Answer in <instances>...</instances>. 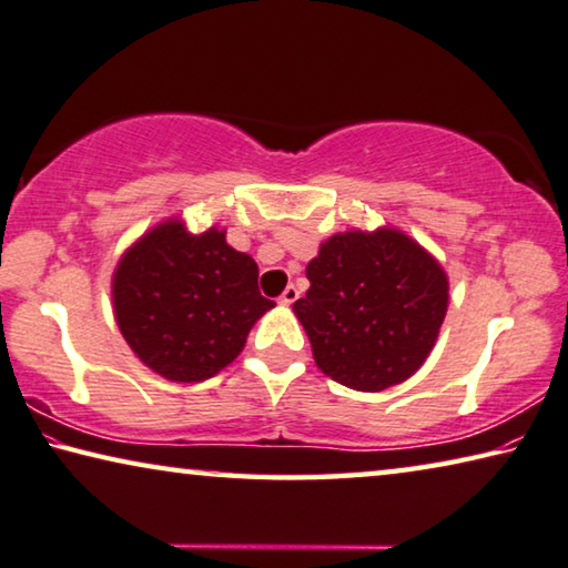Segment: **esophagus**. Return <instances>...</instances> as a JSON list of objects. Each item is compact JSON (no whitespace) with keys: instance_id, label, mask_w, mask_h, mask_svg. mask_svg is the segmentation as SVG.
<instances>
[{"instance_id":"34e87169","label":"esophagus","mask_w":568,"mask_h":568,"mask_svg":"<svg viewBox=\"0 0 568 568\" xmlns=\"http://www.w3.org/2000/svg\"><path fill=\"white\" fill-rule=\"evenodd\" d=\"M296 300H300V290H296V286H286V290H284V294H282V296H278V302H282V304H286V306H290V304H294Z\"/></svg>"}]
</instances>
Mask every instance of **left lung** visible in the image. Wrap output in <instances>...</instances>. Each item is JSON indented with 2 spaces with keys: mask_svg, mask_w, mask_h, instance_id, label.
<instances>
[{
  "mask_svg": "<svg viewBox=\"0 0 568 568\" xmlns=\"http://www.w3.org/2000/svg\"><path fill=\"white\" fill-rule=\"evenodd\" d=\"M294 314L334 383L379 393L420 369L448 312V276L397 229L345 231L306 264Z\"/></svg>",
  "mask_w": 568,
  "mask_h": 568,
  "instance_id": "left-lung-1",
  "label": "left lung"
}]
</instances>
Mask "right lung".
Instances as JSON below:
<instances>
[{
    "mask_svg": "<svg viewBox=\"0 0 568 568\" xmlns=\"http://www.w3.org/2000/svg\"><path fill=\"white\" fill-rule=\"evenodd\" d=\"M115 322L145 367L173 383H201L231 365L248 329L274 306L258 266L216 226L193 236L183 221L158 223L113 274Z\"/></svg>",
    "mask_w": 568,
    "mask_h": 568,
    "instance_id": "add662e5",
    "label": "right lung"
}]
</instances>
